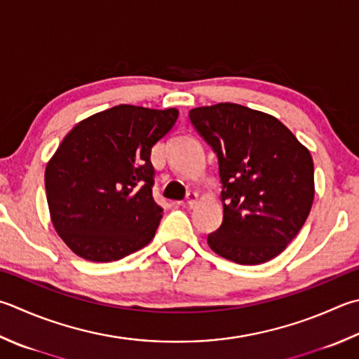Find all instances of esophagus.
Instances as JSON below:
<instances>
[{"instance_id":"esophagus-1","label":"esophagus","mask_w":359,"mask_h":359,"mask_svg":"<svg viewBox=\"0 0 359 359\" xmlns=\"http://www.w3.org/2000/svg\"><path fill=\"white\" fill-rule=\"evenodd\" d=\"M197 201H198V194H197V192H189V194H187V197H186L187 206L194 208L195 205H197Z\"/></svg>"}]
</instances>
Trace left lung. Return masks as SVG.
<instances>
[{
	"mask_svg": "<svg viewBox=\"0 0 359 359\" xmlns=\"http://www.w3.org/2000/svg\"><path fill=\"white\" fill-rule=\"evenodd\" d=\"M189 118L219 159L223 222L209 247L247 266L278 256L313 206L309 150L278 118L241 104L195 107Z\"/></svg>",
	"mask_w": 359,
	"mask_h": 359,
	"instance_id": "1",
	"label": "left lung"
}]
</instances>
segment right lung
<instances>
[{
  "label": "right lung",
  "mask_w": 359,
  "mask_h": 359,
  "mask_svg": "<svg viewBox=\"0 0 359 359\" xmlns=\"http://www.w3.org/2000/svg\"><path fill=\"white\" fill-rule=\"evenodd\" d=\"M178 109L118 104L81 120L45 168L56 233L74 255L118 261L154 238L162 208L153 198L151 148Z\"/></svg>",
  "instance_id": "obj_1"
}]
</instances>
